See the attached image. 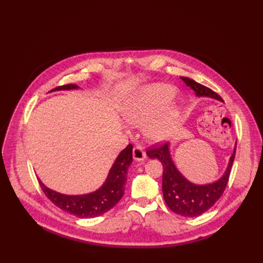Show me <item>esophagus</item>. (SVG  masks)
I'll return each instance as SVG.
<instances>
[{"mask_svg":"<svg viewBox=\"0 0 263 263\" xmlns=\"http://www.w3.org/2000/svg\"><path fill=\"white\" fill-rule=\"evenodd\" d=\"M133 159L135 161H143L146 159V154L142 147L135 146L133 148Z\"/></svg>","mask_w":263,"mask_h":263,"instance_id":"esophagus-1","label":"esophagus"}]
</instances>
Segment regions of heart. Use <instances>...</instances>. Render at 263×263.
Segmentation results:
<instances>
[{"mask_svg": "<svg viewBox=\"0 0 263 263\" xmlns=\"http://www.w3.org/2000/svg\"><path fill=\"white\" fill-rule=\"evenodd\" d=\"M177 95L168 84H151L135 91L121 105L122 119L135 127L144 126L148 140L159 143L174 134L182 116V106L174 104L159 114Z\"/></svg>", "mask_w": 263, "mask_h": 263, "instance_id": "1", "label": "heart"}]
</instances>
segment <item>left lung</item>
Returning <instances> with one entry per match:
<instances>
[{"label": "left lung", "instance_id": "obj_1", "mask_svg": "<svg viewBox=\"0 0 263 263\" xmlns=\"http://www.w3.org/2000/svg\"><path fill=\"white\" fill-rule=\"evenodd\" d=\"M181 79L186 86L195 91L197 97H209V98L223 101L216 92L199 84L194 80L184 77H181ZM236 147L237 144L234 146L224 175L218 180L206 184L193 183L178 171L172 159L168 143L147 150V156L150 159L159 160L163 165L162 190L164 200L168 208L173 212L186 217L198 216L208 211L222 196L227 186L234 156H236Z\"/></svg>", "mask_w": 263, "mask_h": 263}]
</instances>
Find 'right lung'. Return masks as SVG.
Returning a JSON list of instances; mask_svg holds the SVG:
<instances>
[{"label": "right lung", "mask_w": 263, "mask_h": 263, "mask_svg": "<svg viewBox=\"0 0 263 263\" xmlns=\"http://www.w3.org/2000/svg\"><path fill=\"white\" fill-rule=\"evenodd\" d=\"M70 89H79V86L67 84L54 88L51 91ZM132 148V145L130 144L121 151L116 158L113 166L110 167L104 183L98 190L88 193V194H61L59 192L47 187L40 179H38V182L46 196L60 209L82 218L99 216L112 209L123 195L124 185L127 183L128 168L133 162Z\"/></svg>", "instance_id": "add662e5"}]
</instances>
